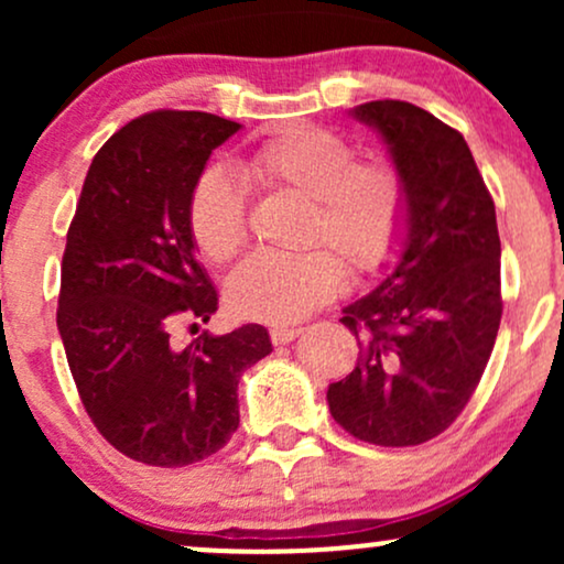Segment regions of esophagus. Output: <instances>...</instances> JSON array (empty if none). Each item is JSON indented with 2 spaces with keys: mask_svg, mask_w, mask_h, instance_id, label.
<instances>
[{
  "mask_svg": "<svg viewBox=\"0 0 564 564\" xmlns=\"http://www.w3.org/2000/svg\"><path fill=\"white\" fill-rule=\"evenodd\" d=\"M300 334H302L300 326H273L270 328V339H273V345H289V341H294Z\"/></svg>",
  "mask_w": 564,
  "mask_h": 564,
  "instance_id": "esophagus-1",
  "label": "esophagus"
}]
</instances>
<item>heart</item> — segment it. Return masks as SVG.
<instances>
[{
    "mask_svg": "<svg viewBox=\"0 0 564 564\" xmlns=\"http://www.w3.org/2000/svg\"><path fill=\"white\" fill-rule=\"evenodd\" d=\"M241 174L262 191L307 200L302 246L332 248L352 275H377L403 246L411 212L403 172L390 159H355L352 142L332 129H283L243 156ZM187 230L212 264L230 262L243 251L246 200L223 170H206L193 185ZM330 252L249 257L225 283L230 313L264 323L304 318L345 286V268Z\"/></svg>",
    "mask_w": 564,
    "mask_h": 564,
    "instance_id": "obj_1",
    "label": "heart"
}]
</instances>
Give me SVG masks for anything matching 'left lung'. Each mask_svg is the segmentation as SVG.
Wrapping results in <instances>:
<instances>
[{
    "instance_id": "obj_1",
    "label": "left lung",
    "mask_w": 564,
    "mask_h": 564,
    "mask_svg": "<svg viewBox=\"0 0 564 564\" xmlns=\"http://www.w3.org/2000/svg\"><path fill=\"white\" fill-rule=\"evenodd\" d=\"M352 116L384 138L411 212L390 275L341 310L364 352L326 400L352 437L405 448L456 422L494 352L503 310L496 206L462 132L424 108L371 100Z\"/></svg>"
}]
</instances>
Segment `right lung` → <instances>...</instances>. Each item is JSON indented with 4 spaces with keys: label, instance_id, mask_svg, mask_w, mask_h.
<instances>
[{
    "label": "right lung",
    "instance_id": "1",
    "mask_svg": "<svg viewBox=\"0 0 564 564\" xmlns=\"http://www.w3.org/2000/svg\"><path fill=\"white\" fill-rule=\"evenodd\" d=\"M241 129L204 111H153L95 153L61 264L57 332L89 419L124 456L187 467L238 430V379L273 352L268 328L200 334L217 291L196 260L187 198L212 151ZM196 326V323H193Z\"/></svg>",
    "mask_w": 564,
    "mask_h": 564
}]
</instances>
